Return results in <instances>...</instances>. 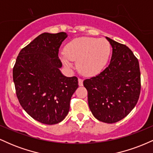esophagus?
<instances>
[{"instance_id":"esophagus-1","label":"esophagus","mask_w":153,"mask_h":153,"mask_svg":"<svg viewBox=\"0 0 153 153\" xmlns=\"http://www.w3.org/2000/svg\"><path fill=\"white\" fill-rule=\"evenodd\" d=\"M78 85L80 86H82V85H83V80H82V79L78 78Z\"/></svg>"}]
</instances>
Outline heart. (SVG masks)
I'll list each match as a JSON object with an SVG mask.
<instances>
[{"instance_id":"heart-1","label":"heart","mask_w":153,"mask_h":153,"mask_svg":"<svg viewBox=\"0 0 153 153\" xmlns=\"http://www.w3.org/2000/svg\"><path fill=\"white\" fill-rule=\"evenodd\" d=\"M111 52L110 43L105 39L82 36L74 39L67 45L61 59L68 67L72 66L71 61H75L82 74L94 75L106 66Z\"/></svg>"}]
</instances>
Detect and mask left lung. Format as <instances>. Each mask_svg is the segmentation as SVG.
Here are the masks:
<instances>
[{"label": "left lung", "instance_id": "obj_1", "mask_svg": "<svg viewBox=\"0 0 153 153\" xmlns=\"http://www.w3.org/2000/svg\"><path fill=\"white\" fill-rule=\"evenodd\" d=\"M112 47L104 71L83 81L88 102L95 118L112 124L127 117L137 103L141 90L138 59L129 47L106 37Z\"/></svg>", "mask_w": 153, "mask_h": 153}]
</instances>
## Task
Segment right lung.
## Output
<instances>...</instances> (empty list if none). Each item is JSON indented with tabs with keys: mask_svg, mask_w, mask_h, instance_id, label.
<instances>
[{
	"mask_svg": "<svg viewBox=\"0 0 153 153\" xmlns=\"http://www.w3.org/2000/svg\"><path fill=\"white\" fill-rule=\"evenodd\" d=\"M65 32L43 33L22 49L13 68V79L19 103L33 119L45 124L62 122L70 110L78 78L59 71V47Z\"/></svg>",
	"mask_w": 153,
	"mask_h": 153,
	"instance_id": "obj_1",
	"label": "right lung"
}]
</instances>
